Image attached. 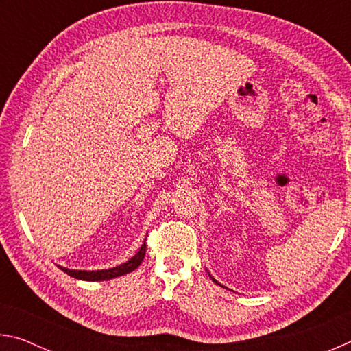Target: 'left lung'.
Returning <instances> with one entry per match:
<instances>
[{
  "mask_svg": "<svg viewBox=\"0 0 351 351\" xmlns=\"http://www.w3.org/2000/svg\"><path fill=\"white\" fill-rule=\"evenodd\" d=\"M212 280H213V278H212ZM213 282H217V280H213Z\"/></svg>",
  "mask_w": 351,
  "mask_h": 351,
  "instance_id": "obj_1",
  "label": "left lung"
}]
</instances>
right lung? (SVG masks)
Masks as SVG:
<instances>
[{"mask_svg":"<svg viewBox=\"0 0 351 351\" xmlns=\"http://www.w3.org/2000/svg\"><path fill=\"white\" fill-rule=\"evenodd\" d=\"M145 249L147 245L141 246V249L138 251V254L134 255V257L130 258L125 263L116 266V268H111V269H102V271H75V269H68V268H63L60 266V269L63 272H66L68 276L74 277V278H79V280H88V282H99V280H110V278H114L119 276H123V274H128V272L134 271L138 266L142 263V260L145 257Z\"/></svg>","mask_w":351,"mask_h":351,"instance_id":"obj_1","label":"right lung"}]
</instances>
